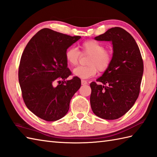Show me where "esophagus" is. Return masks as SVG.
Wrapping results in <instances>:
<instances>
[{"label":"esophagus","instance_id":"1","mask_svg":"<svg viewBox=\"0 0 157 157\" xmlns=\"http://www.w3.org/2000/svg\"><path fill=\"white\" fill-rule=\"evenodd\" d=\"M81 82H82V85H86V84H88V82L86 80H84V79H82Z\"/></svg>","mask_w":157,"mask_h":157}]
</instances>
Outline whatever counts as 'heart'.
Wrapping results in <instances>:
<instances>
[{"label":"heart","mask_w":157,"mask_h":157,"mask_svg":"<svg viewBox=\"0 0 157 157\" xmlns=\"http://www.w3.org/2000/svg\"><path fill=\"white\" fill-rule=\"evenodd\" d=\"M82 55H89L87 66H79L73 69L75 76L81 79H88L94 76L97 71L105 72L109 69L112 61V52L105 46L94 40H88L81 45ZM81 52L74 47L69 48L65 52L66 61L70 65L78 64Z\"/></svg>","instance_id":"obj_1"}]
</instances>
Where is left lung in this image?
<instances>
[{
    "label": "left lung",
    "mask_w": 157,
    "mask_h": 157,
    "mask_svg": "<svg viewBox=\"0 0 157 157\" xmlns=\"http://www.w3.org/2000/svg\"><path fill=\"white\" fill-rule=\"evenodd\" d=\"M111 41V64L103 75L90 84V105L102 119L114 120L124 115L137 100L144 71L140 51L132 35L121 28L108 29L95 37Z\"/></svg>",
    "instance_id": "1"
}]
</instances>
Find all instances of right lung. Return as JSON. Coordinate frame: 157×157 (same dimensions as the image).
I'll use <instances>...</instances> for the list:
<instances>
[{"mask_svg":"<svg viewBox=\"0 0 157 157\" xmlns=\"http://www.w3.org/2000/svg\"><path fill=\"white\" fill-rule=\"evenodd\" d=\"M44 28L33 36L20 60L18 78L29 111L42 119L55 121L64 117L72 96L81 86L67 67L65 52L80 38Z\"/></svg>","mask_w":157,"mask_h":157,"instance_id":"obj_1","label":"right lung"}]
</instances>
